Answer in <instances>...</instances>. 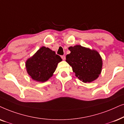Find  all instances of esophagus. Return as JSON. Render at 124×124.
Wrapping results in <instances>:
<instances>
[{
  "label": "esophagus",
  "mask_w": 124,
  "mask_h": 124,
  "mask_svg": "<svg viewBox=\"0 0 124 124\" xmlns=\"http://www.w3.org/2000/svg\"><path fill=\"white\" fill-rule=\"evenodd\" d=\"M61 58H62V59H63V60H65V59H66V56L65 55H62V56H61Z\"/></svg>",
  "instance_id": "1"
}]
</instances>
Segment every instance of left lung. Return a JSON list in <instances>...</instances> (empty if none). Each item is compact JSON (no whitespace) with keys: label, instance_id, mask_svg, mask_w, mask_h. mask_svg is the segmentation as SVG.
Instances as JSON below:
<instances>
[{"label":"left lung","instance_id":"8db88e82","mask_svg":"<svg viewBox=\"0 0 124 124\" xmlns=\"http://www.w3.org/2000/svg\"><path fill=\"white\" fill-rule=\"evenodd\" d=\"M71 53L66 61L71 66L75 76L84 83H91L101 74L103 61L98 51L75 45L69 47Z\"/></svg>","mask_w":124,"mask_h":124}]
</instances>
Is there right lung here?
I'll return each instance as SVG.
<instances>
[{"instance_id":"right-lung-1","label":"right lung","mask_w":124,"mask_h":124,"mask_svg":"<svg viewBox=\"0 0 124 124\" xmlns=\"http://www.w3.org/2000/svg\"><path fill=\"white\" fill-rule=\"evenodd\" d=\"M62 61L54 51L42 46L26 61V70L33 80L45 82L52 77L58 64Z\"/></svg>"}]
</instances>
